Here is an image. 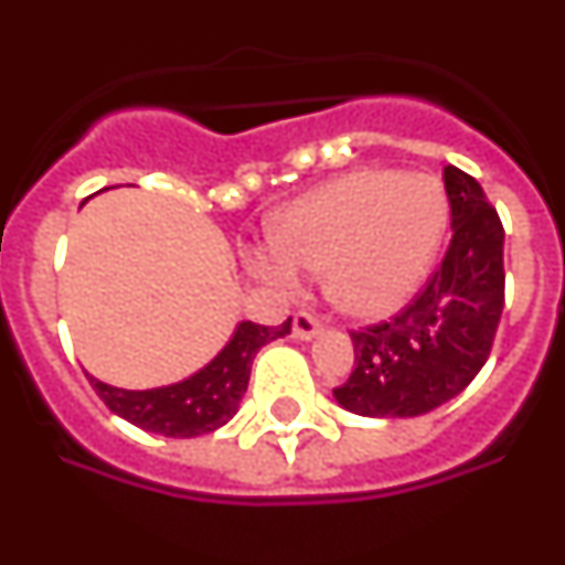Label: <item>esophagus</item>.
<instances>
[{
  "label": "esophagus",
  "mask_w": 565,
  "mask_h": 565,
  "mask_svg": "<svg viewBox=\"0 0 565 565\" xmlns=\"http://www.w3.org/2000/svg\"><path fill=\"white\" fill-rule=\"evenodd\" d=\"M291 331H294V339H299V342H308V339H313V337H319V333H322V322H319L313 313L297 311V313H294Z\"/></svg>",
  "instance_id": "esophagus-1"
}]
</instances>
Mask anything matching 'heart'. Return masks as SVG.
<instances>
[{
  "mask_svg": "<svg viewBox=\"0 0 565 565\" xmlns=\"http://www.w3.org/2000/svg\"><path fill=\"white\" fill-rule=\"evenodd\" d=\"M450 226L436 174L356 169L302 194L271 221V254L254 268L271 286H297V268L326 274V294L353 319L402 311L430 277Z\"/></svg>",
  "mask_w": 565,
  "mask_h": 565,
  "instance_id": "b5f03b06",
  "label": "heart"
}]
</instances>
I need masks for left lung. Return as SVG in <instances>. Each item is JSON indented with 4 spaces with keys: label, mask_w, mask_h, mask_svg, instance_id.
I'll list each match as a JSON object with an SVG mask.
<instances>
[{
    "label": "left lung",
    "mask_w": 565,
    "mask_h": 565,
    "mask_svg": "<svg viewBox=\"0 0 565 565\" xmlns=\"http://www.w3.org/2000/svg\"><path fill=\"white\" fill-rule=\"evenodd\" d=\"M452 239L430 286L393 322L353 331L356 367L339 407L413 418L456 398L487 362L503 311V226L476 178L444 169Z\"/></svg>",
    "instance_id": "8db88e82"
}]
</instances>
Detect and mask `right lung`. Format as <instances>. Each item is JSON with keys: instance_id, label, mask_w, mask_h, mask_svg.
I'll return each instance as SVG.
<instances>
[{"instance_id": "right-lung-1", "label": "right lung", "mask_w": 565, "mask_h": 565, "mask_svg": "<svg viewBox=\"0 0 565 565\" xmlns=\"http://www.w3.org/2000/svg\"><path fill=\"white\" fill-rule=\"evenodd\" d=\"M288 333H291V317L277 328L254 326L243 319L228 342L217 351V356L209 359L201 371H194L181 382L152 387V391H124L89 373L87 379L115 416L127 418L141 430L167 438L206 436V433L221 430L239 411V402L248 391L252 362L259 348Z\"/></svg>"}]
</instances>
